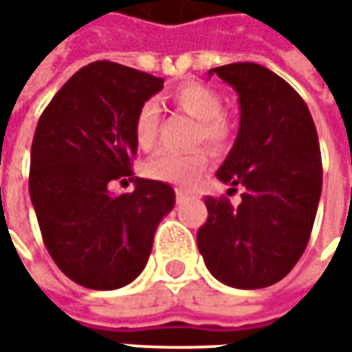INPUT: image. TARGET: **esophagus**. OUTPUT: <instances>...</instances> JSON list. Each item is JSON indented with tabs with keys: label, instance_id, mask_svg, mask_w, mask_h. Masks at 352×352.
Segmentation results:
<instances>
[{
	"label": "esophagus",
	"instance_id": "34e87169",
	"mask_svg": "<svg viewBox=\"0 0 352 352\" xmlns=\"http://www.w3.org/2000/svg\"><path fill=\"white\" fill-rule=\"evenodd\" d=\"M186 199H188V192H184V190L178 188V190H176V201H178V204H182V201H186Z\"/></svg>",
	"mask_w": 352,
	"mask_h": 352
}]
</instances>
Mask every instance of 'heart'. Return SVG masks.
<instances>
[{
	"instance_id": "obj_1",
	"label": "heart",
	"mask_w": 352,
	"mask_h": 352,
	"mask_svg": "<svg viewBox=\"0 0 352 352\" xmlns=\"http://www.w3.org/2000/svg\"><path fill=\"white\" fill-rule=\"evenodd\" d=\"M174 105L186 116L196 119L194 144H206L213 153L227 148L233 137L231 123L223 116V98L217 89L201 82H186L172 94ZM160 123V109L156 102H144L135 117V139L142 151L155 146ZM208 168V155L196 148L188 155H158L142 164V174L151 180L192 186Z\"/></svg>"
}]
</instances>
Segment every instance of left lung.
<instances>
[{
	"label": "left lung",
	"instance_id": "8db88e82",
	"mask_svg": "<svg viewBox=\"0 0 352 352\" xmlns=\"http://www.w3.org/2000/svg\"><path fill=\"white\" fill-rule=\"evenodd\" d=\"M239 94L241 123L217 178L241 204L206 197L197 249L219 282L258 290L280 282L304 254L321 196L316 123L286 80L254 62L210 70Z\"/></svg>",
	"mask_w": 352,
	"mask_h": 352
}]
</instances>
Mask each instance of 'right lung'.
Listing matches in <instances>:
<instances>
[{"mask_svg": "<svg viewBox=\"0 0 352 352\" xmlns=\"http://www.w3.org/2000/svg\"><path fill=\"white\" fill-rule=\"evenodd\" d=\"M162 86V78L123 64L91 62L38 119L29 172L36 221L56 266L89 290H117L139 276L156 227L174 208V190L158 180L129 178L135 190L119 196L107 188L133 176L135 117Z\"/></svg>", "mask_w": 352, "mask_h": 352, "instance_id": "right-lung-1", "label": "right lung"}]
</instances>
